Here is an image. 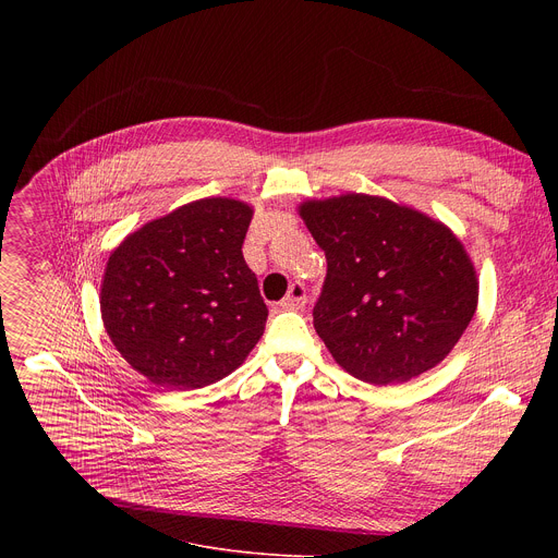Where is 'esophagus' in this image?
I'll use <instances>...</instances> for the list:
<instances>
[{"label": "esophagus", "instance_id": "34e87169", "mask_svg": "<svg viewBox=\"0 0 558 558\" xmlns=\"http://www.w3.org/2000/svg\"><path fill=\"white\" fill-rule=\"evenodd\" d=\"M307 303V291H305V284L301 282H294L289 287L287 296L280 301V307L282 310H303Z\"/></svg>", "mask_w": 558, "mask_h": 558}]
</instances>
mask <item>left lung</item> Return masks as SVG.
<instances>
[{
	"label": "left lung",
	"instance_id": "obj_1",
	"mask_svg": "<svg viewBox=\"0 0 558 558\" xmlns=\"http://www.w3.org/2000/svg\"><path fill=\"white\" fill-rule=\"evenodd\" d=\"M299 215L328 259L314 328L345 373L398 385L452 353L480 278L450 226L362 192L305 198Z\"/></svg>",
	"mask_w": 558,
	"mask_h": 558
}]
</instances>
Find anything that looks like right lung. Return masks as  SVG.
<instances>
[{"label": "right lung", "instance_id": "obj_1", "mask_svg": "<svg viewBox=\"0 0 558 558\" xmlns=\"http://www.w3.org/2000/svg\"><path fill=\"white\" fill-rule=\"evenodd\" d=\"M253 205L208 196L146 221L114 246L101 278L104 328L133 371L169 391L240 368L269 310L242 255Z\"/></svg>", "mask_w": 558, "mask_h": 558}]
</instances>
